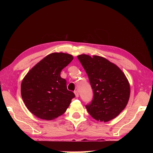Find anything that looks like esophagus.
I'll return each instance as SVG.
<instances>
[{
  "label": "esophagus",
  "mask_w": 153,
  "mask_h": 153,
  "mask_svg": "<svg viewBox=\"0 0 153 153\" xmlns=\"http://www.w3.org/2000/svg\"><path fill=\"white\" fill-rule=\"evenodd\" d=\"M74 94H75V96H76V98H78V97H79L78 92H77V91H75V92H74Z\"/></svg>",
  "instance_id": "34e87169"
}]
</instances>
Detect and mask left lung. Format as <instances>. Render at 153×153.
Returning a JSON list of instances; mask_svg holds the SVG:
<instances>
[{
	"label": "left lung",
	"instance_id": "8db88e82",
	"mask_svg": "<svg viewBox=\"0 0 153 153\" xmlns=\"http://www.w3.org/2000/svg\"><path fill=\"white\" fill-rule=\"evenodd\" d=\"M88 76L94 92L88 112L98 121L113 120L128 104L130 86L123 72L115 64L102 56L85 54L77 56Z\"/></svg>",
	"mask_w": 153,
	"mask_h": 153
}]
</instances>
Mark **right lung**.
Here are the masks:
<instances>
[{"label": "right lung", "mask_w": 153, "mask_h": 153, "mask_svg": "<svg viewBox=\"0 0 153 153\" xmlns=\"http://www.w3.org/2000/svg\"><path fill=\"white\" fill-rule=\"evenodd\" d=\"M73 59L69 54L53 53L38 62L24 77L21 84L22 97L36 117L55 120L69 107L75 94L67 90L66 80L60 75Z\"/></svg>", "instance_id": "obj_1"}]
</instances>
